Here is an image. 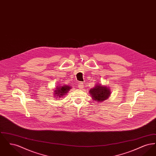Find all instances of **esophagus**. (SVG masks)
<instances>
[{
    "mask_svg": "<svg viewBox=\"0 0 156 156\" xmlns=\"http://www.w3.org/2000/svg\"><path fill=\"white\" fill-rule=\"evenodd\" d=\"M83 87H84V85H83V83L82 82L79 83V84H78L79 89H82Z\"/></svg>",
    "mask_w": 156,
    "mask_h": 156,
    "instance_id": "obj_1",
    "label": "esophagus"
}]
</instances>
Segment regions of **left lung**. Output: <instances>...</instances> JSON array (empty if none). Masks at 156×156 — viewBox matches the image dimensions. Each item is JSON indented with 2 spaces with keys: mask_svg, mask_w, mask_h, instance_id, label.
<instances>
[{
  "mask_svg": "<svg viewBox=\"0 0 156 156\" xmlns=\"http://www.w3.org/2000/svg\"><path fill=\"white\" fill-rule=\"evenodd\" d=\"M89 94L93 100L97 102H102L108 99L111 94V89L106 85L101 83L96 84L95 86L89 90Z\"/></svg>",
  "mask_w": 156,
  "mask_h": 156,
  "instance_id": "1",
  "label": "left lung"
}]
</instances>
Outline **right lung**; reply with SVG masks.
Returning a JSON list of instances; mask_svg holds the SVG:
<instances>
[{
    "label": "right lung",
    "mask_w": 156,
    "mask_h": 156,
    "mask_svg": "<svg viewBox=\"0 0 156 156\" xmlns=\"http://www.w3.org/2000/svg\"><path fill=\"white\" fill-rule=\"evenodd\" d=\"M71 87L68 85H58L55 89L54 90V97L56 98H59L61 97H65L67 95V93L71 89Z\"/></svg>",
    "instance_id": "obj_1"
}]
</instances>
